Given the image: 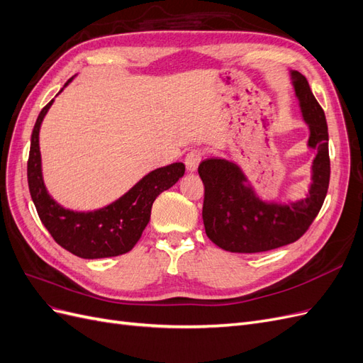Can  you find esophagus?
<instances>
[{
    "mask_svg": "<svg viewBox=\"0 0 363 363\" xmlns=\"http://www.w3.org/2000/svg\"><path fill=\"white\" fill-rule=\"evenodd\" d=\"M201 159H203L201 150H191L188 155H186V159H184L186 169H188L189 172H195L196 168H199Z\"/></svg>",
    "mask_w": 363,
    "mask_h": 363,
    "instance_id": "34e87169",
    "label": "esophagus"
}]
</instances>
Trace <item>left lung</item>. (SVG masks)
<instances>
[{"mask_svg": "<svg viewBox=\"0 0 363 363\" xmlns=\"http://www.w3.org/2000/svg\"><path fill=\"white\" fill-rule=\"evenodd\" d=\"M295 96L309 127L307 147L316 150L312 183L306 199L294 203L263 201L235 162L219 157L200 163L204 184L203 223L207 238L230 252H262L298 240L311 227L325 200L330 182L325 115L306 77L292 71Z\"/></svg>", "mask_w": 363, "mask_h": 363, "instance_id": "obj_1", "label": "left lung"}]
</instances>
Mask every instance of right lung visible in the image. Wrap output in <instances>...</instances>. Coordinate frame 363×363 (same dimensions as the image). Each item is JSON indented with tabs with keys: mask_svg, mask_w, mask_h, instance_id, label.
Returning <instances> with one entry per match:
<instances>
[{
	"mask_svg": "<svg viewBox=\"0 0 363 363\" xmlns=\"http://www.w3.org/2000/svg\"><path fill=\"white\" fill-rule=\"evenodd\" d=\"M52 101L42 108L36 119L27 163L28 189L40 221L60 247L82 259L125 255L140 239L157 195L183 177L184 164L175 162L151 171L121 199L98 211L74 212L65 208L51 199L42 179L39 130Z\"/></svg>",
	"mask_w": 363,
	"mask_h": 363,
	"instance_id": "obj_1",
	"label": "right lung"
}]
</instances>
